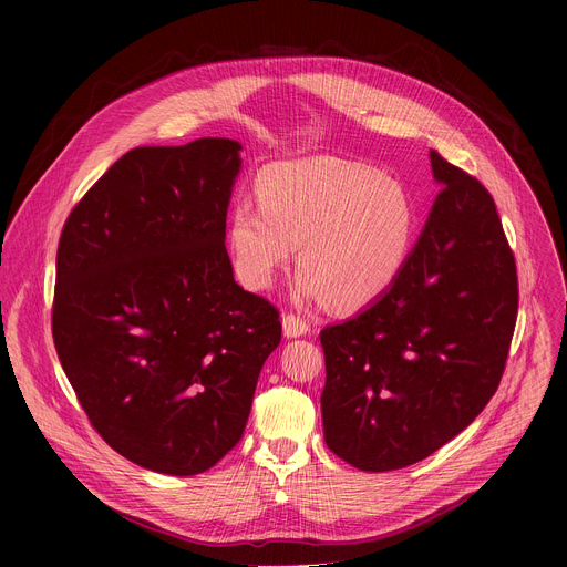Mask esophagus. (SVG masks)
<instances>
[{
	"label": "esophagus",
	"instance_id": "34e87169",
	"mask_svg": "<svg viewBox=\"0 0 567 567\" xmlns=\"http://www.w3.org/2000/svg\"><path fill=\"white\" fill-rule=\"evenodd\" d=\"M282 332L287 339H298L309 334V322L296 313H285L282 316Z\"/></svg>",
	"mask_w": 567,
	"mask_h": 567
}]
</instances>
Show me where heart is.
I'll list each match as a JSON object with an SVG mask.
<instances>
[{
  "label": "heart",
  "instance_id": "1",
  "mask_svg": "<svg viewBox=\"0 0 567 567\" xmlns=\"http://www.w3.org/2000/svg\"><path fill=\"white\" fill-rule=\"evenodd\" d=\"M258 199H239L228 241L241 285L262 291L298 247V300L361 309L379 300L406 267L417 239V208L399 179L339 156L269 164Z\"/></svg>",
  "mask_w": 567,
  "mask_h": 567
}]
</instances>
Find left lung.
Wrapping results in <instances>:
<instances>
[{
	"label": "left lung",
	"mask_w": 567,
	"mask_h": 567,
	"mask_svg": "<svg viewBox=\"0 0 567 567\" xmlns=\"http://www.w3.org/2000/svg\"><path fill=\"white\" fill-rule=\"evenodd\" d=\"M442 184L396 282L320 332L326 444L361 471L415 464L487 406L505 372L516 260L496 204L475 177L431 150Z\"/></svg>",
	"instance_id": "1"
}]
</instances>
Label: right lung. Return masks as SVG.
Returning a JSON list of instances; mask_svg holds the SVG:
<instances>
[{"label": "right lung", "mask_w": 567, "mask_h": 567, "mask_svg": "<svg viewBox=\"0 0 567 567\" xmlns=\"http://www.w3.org/2000/svg\"><path fill=\"white\" fill-rule=\"evenodd\" d=\"M233 138L123 154L64 221L53 343L80 406L130 462L215 466L245 433L280 313L241 289L226 254Z\"/></svg>", "instance_id": "right-lung-1"}]
</instances>
